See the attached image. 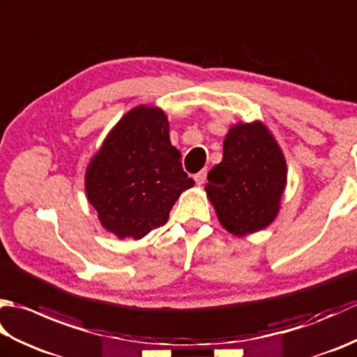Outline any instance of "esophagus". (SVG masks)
<instances>
[{
  "label": "esophagus",
  "mask_w": 357,
  "mask_h": 357,
  "mask_svg": "<svg viewBox=\"0 0 357 357\" xmlns=\"http://www.w3.org/2000/svg\"><path fill=\"white\" fill-rule=\"evenodd\" d=\"M206 178H207V170H201L199 173L195 174V181L198 185H202L204 183H206Z\"/></svg>",
  "instance_id": "obj_1"
}]
</instances>
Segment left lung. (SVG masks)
<instances>
[{
	"label": "left lung",
	"instance_id": "left-lung-1",
	"mask_svg": "<svg viewBox=\"0 0 357 357\" xmlns=\"http://www.w3.org/2000/svg\"><path fill=\"white\" fill-rule=\"evenodd\" d=\"M206 192L219 222L236 236L275 221L287 184L282 150L261 121L233 126L222 161L208 172Z\"/></svg>",
	"mask_w": 357,
	"mask_h": 357
}]
</instances>
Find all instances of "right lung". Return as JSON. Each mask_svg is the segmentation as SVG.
<instances>
[{
	"mask_svg": "<svg viewBox=\"0 0 357 357\" xmlns=\"http://www.w3.org/2000/svg\"><path fill=\"white\" fill-rule=\"evenodd\" d=\"M169 128L161 109L138 105L112 128L87 167V199L119 239H141L164 225L179 195L195 184Z\"/></svg>",
	"mask_w": 357,
	"mask_h": 357,
	"instance_id": "1",
	"label": "right lung"
}]
</instances>
